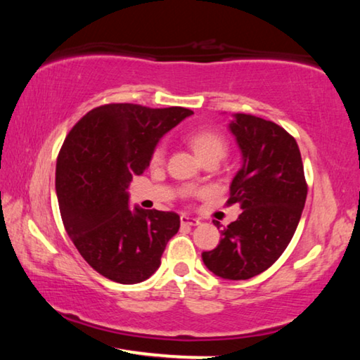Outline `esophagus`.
<instances>
[{
	"label": "esophagus",
	"mask_w": 360,
	"mask_h": 360,
	"mask_svg": "<svg viewBox=\"0 0 360 360\" xmlns=\"http://www.w3.org/2000/svg\"><path fill=\"white\" fill-rule=\"evenodd\" d=\"M181 224L182 225H192V227H195V225H198L200 224V221L198 219H195V217H188V216H181Z\"/></svg>",
	"instance_id": "esophagus-1"
}]
</instances>
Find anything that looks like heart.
<instances>
[{
  "label": "heart",
  "instance_id": "obj_1",
  "mask_svg": "<svg viewBox=\"0 0 360 360\" xmlns=\"http://www.w3.org/2000/svg\"><path fill=\"white\" fill-rule=\"evenodd\" d=\"M186 141L195 152V155H197L202 162L210 160V158H217V160H221L229 150L227 139H225L217 130L212 129H197L187 133ZM163 157H165V146L158 144L155 146V149L152 150L150 163L152 165H158V163H162Z\"/></svg>",
  "mask_w": 360,
  "mask_h": 360
}]
</instances>
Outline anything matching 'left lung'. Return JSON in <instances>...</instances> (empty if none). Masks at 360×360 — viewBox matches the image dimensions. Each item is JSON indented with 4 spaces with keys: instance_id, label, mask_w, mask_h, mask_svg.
I'll return each instance as SVG.
<instances>
[{
    "instance_id": "obj_1",
    "label": "left lung",
    "mask_w": 360,
    "mask_h": 360,
    "mask_svg": "<svg viewBox=\"0 0 360 360\" xmlns=\"http://www.w3.org/2000/svg\"><path fill=\"white\" fill-rule=\"evenodd\" d=\"M243 155V165L230 184L227 205L243 210L221 230L205 265L224 279H249L270 268L294 236L307 200L300 149L295 138L275 122L251 114H235L229 125ZM217 229L221 224L214 221Z\"/></svg>"
}]
</instances>
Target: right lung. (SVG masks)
I'll return each instance as SVG.
<instances>
[{
  "label": "right lung",
  "instance_id": "obj_1",
  "mask_svg": "<svg viewBox=\"0 0 360 360\" xmlns=\"http://www.w3.org/2000/svg\"><path fill=\"white\" fill-rule=\"evenodd\" d=\"M193 112L111 103L72 127L57 158L56 188L66 233L84 260L111 281L136 284L160 266L178 233L173 211L129 208L133 176L149 167L157 143Z\"/></svg>",
  "mask_w": 360,
  "mask_h": 360
}]
</instances>
